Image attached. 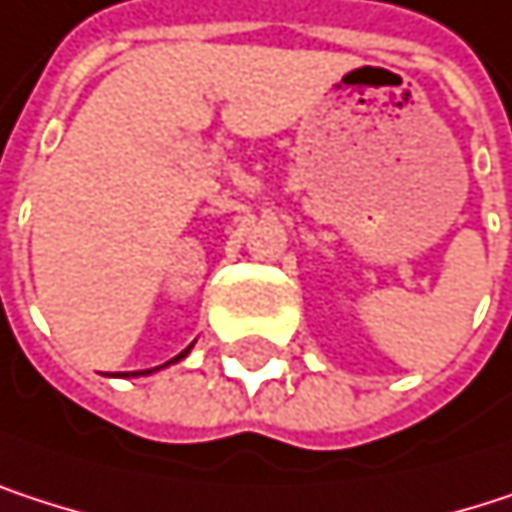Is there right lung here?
Here are the masks:
<instances>
[{
	"label": "right lung",
	"instance_id": "1",
	"mask_svg": "<svg viewBox=\"0 0 512 512\" xmlns=\"http://www.w3.org/2000/svg\"><path fill=\"white\" fill-rule=\"evenodd\" d=\"M187 352H190V349H184V352H181V355H175V358H172V361H166V364H175V361H181V358H184V355H187ZM166 364H163V367H166ZM145 373H151V370H145Z\"/></svg>",
	"mask_w": 512,
	"mask_h": 512
}]
</instances>
